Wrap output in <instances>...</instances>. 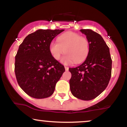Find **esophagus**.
Returning a JSON list of instances; mask_svg holds the SVG:
<instances>
[{"label":"esophagus","instance_id":"1","mask_svg":"<svg viewBox=\"0 0 127 127\" xmlns=\"http://www.w3.org/2000/svg\"><path fill=\"white\" fill-rule=\"evenodd\" d=\"M64 68H65V70H68V67H67V66H64Z\"/></svg>","mask_w":127,"mask_h":127}]
</instances>
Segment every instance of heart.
I'll return each mask as SVG.
<instances>
[{"instance_id": "obj_1", "label": "heart", "mask_w": 127, "mask_h": 127, "mask_svg": "<svg viewBox=\"0 0 127 127\" xmlns=\"http://www.w3.org/2000/svg\"><path fill=\"white\" fill-rule=\"evenodd\" d=\"M58 42H52L49 45V51L53 58L59 60L63 54H66L62 59L64 64H76L84 62L90 51V43L85 36L78 33L67 32L58 37Z\"/></svg>"}]
</instances>
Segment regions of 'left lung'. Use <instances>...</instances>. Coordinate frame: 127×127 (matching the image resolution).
<instances>
[{
    "label": "left lung",
    "instance_id": "8db88e82",
    "mask_svg": "<svg viewBox=\"0 0 127 127\" xmlns=\"http://www.w3.org/2000/svg\"><path fill=\"white\" fill-rule=\"evenodd\" d=\"M80 31L87 36L90 51L82 64L68 69L72 74L70 88L78 98L91 100L100 95L108 85L112 61L108 46L98 33L90 29Z\"/></svg>",
    "mask_w": 127,
    "mask_h": 127
}]
</instances>
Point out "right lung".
I'll list each match as a JSON object with an SVG mask.
<instances>
[{
    "label": "right lung",
    "mask_w": 127,
    "mask_h": 127,
    "mask_svg": "<svg viewBox=\"0 0 127 127\" xmlns=\"http://www.w3.org/2000/svg\"><path fill=\"white\" fill-rule=\"evenodd\" d=\"M64 30H38L29 34L15 55V73L19 86L27 95L44 98L53 94L64 67L52 56L49 45Z\"/></svg>",
    "instance_id": "add662e5"
}]
</instances>
